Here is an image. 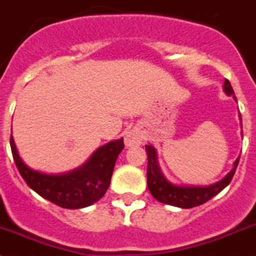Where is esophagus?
<instances>
[{
  "label": "esophagus",
  "mask_w": 256,
  "mask_h": 256,
  "mask_svg": "<svg viewBox=\"0 0 256 256\" xmlns=\"http://www.w3.org/2000/svg\"><path fill=\"white\" fill-rule=\"evenodd\" d=\"M142 140H144V136H142V130H140L139 128H131V130H128V132L125 134V145L128 148L142 145Z\"/></svg>",
  "instance_id": "obj_1"
}]
</instances>
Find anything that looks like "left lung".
I'll use <instances>...</instances> for the list:
<instances>
[{
    "label": "left lung",
    "mask_w": 256,
    "mask_h": 256,
    "mask_svg": "<svg viewBox=\"0 0 256 256\" xmlns=\"http://www.w3.org/2000/svg\"><path fill=\"white\" fill-rule=\"evenodd\" d=\"M224 92L226 93V96H234L236 101L235 93H234L232 87L228 80H225V82H224ZM238 117L241 120V116ZM241 128H242V125H241ZM145 150L148 152V188H149L152 196L162 204L180 207V208H192V207L200 206L216 194H218L224 188L230 184L231 179H232L236 168H238V159H240V156H238L234 162L232 169L221 180L214 183V184H176V183L170 182L162 172L159 162H158L156 149L152 144H148L145 145Z\"/></svg>",
    "instance_id": "1"
}]
</instances>
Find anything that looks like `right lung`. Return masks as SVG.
<instances>
[{"label": "right lung", "instance_id": "obj_1", "mask_svg": "<svg viewBox=\"0 0 256 256\" xmlns=\"http://www.w3.org/2000/svg\"><path fill=\"white\" fill-rule=\"evenodd\" d=\"M10 145L16 166L31 190L56 206L78 210L98 202L108 190L114 163L124 149V139L102 145L82 166L60 174H49L30 168L18 154L12 135Z\"/></svg>", "mask_w": 256, "mask_h": 256}]
</instances>
